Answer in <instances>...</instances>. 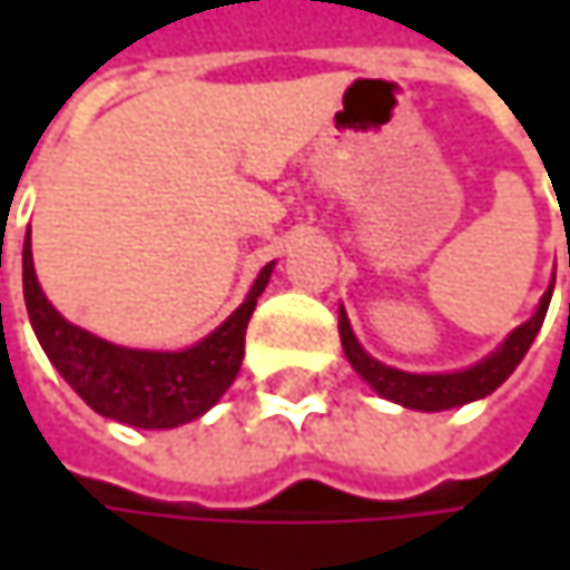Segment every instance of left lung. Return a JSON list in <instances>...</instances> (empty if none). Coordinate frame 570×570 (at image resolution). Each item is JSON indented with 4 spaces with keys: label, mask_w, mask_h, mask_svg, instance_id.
<instances>
[{
    "label": "left lung",
    "mask_w": 570,
    "mask_h": 570,
    "mask_svg": "<svg viewBox=\"0 0 570 570\" xmlns=\"http://www.w3.org/2000/svg\"><path fill=\"white\" fill-rule=\"evenodd\" d=\"M552 288H556V275H552V285L546 288V295L539 297L537 314L527 323H520L514 333L494 348L492 355H485L482 362L470 364L463 371L412 374V371H400V367H390V364L371 358L362 348V342L355 340L345 307H340L342 352H345L348 364L362 374L364 381L374 386V393H381L383 400H390V403H400L405 409H419V412H441V409H453V405L475 403V400L494 393L501 383L514 374L517 364L523 362V355L530 352L539 326L546 320L549 301H552Z\"/></svg>",
    "instance_id": "1"
}]
</instances>
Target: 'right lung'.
<instances>
[{
    "mask_svg": "<svg viewBox=\"0 0 570 570\" xmlns=\"http://www.w3.org/2000/svg\"><path fill=\"white\" fill-rule=\"evenodd\" d=\"M21 263L28 317L47 358L98 415L132 428L187 425L225 396L244 362V336L256 297L269 285L275 266L266 263L259 269L244 304L206 340L180 352H148L100 340L56 311L33 273L31 230Z\"/></svg>",
    "mask_w": 570,
    "mask_h": 570,
    "instance_id": "right-lung-1",
    "label": "right lung"
}]
</instances>
